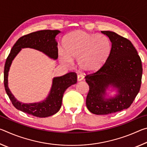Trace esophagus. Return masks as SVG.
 <instances>
[{
	"mask_svg": "<svg viewBox=\"0 0 147 147\" xmlns=\"http://www.w3.org/2000/svg\"><path fill=\"white\" fill-rule=\"evenodd\" d=\"M84 79V76L83 75H82V74H78V76H77V80H78V81H81L82 80Z\"/></svg>",
	"mask_w": 147,
	"mask_h": 147,
	"instance_id": "obj_1",
	"label": "esophagus"
}]
</instances>
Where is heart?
Segmentation results:
<instances>
[{
  "instance_id": "1",
  "label": "heart",
  "mask_w": 147,
  "mask_h": 147,
  "mask_svg": "<svg viewBox=\"0 0 147 147\" xmlns=\"http://www.w3.org/2000/svg\"><path fill=\"white\" fill-rule=\"evenodd\" d=\"M111 50V42L104 35L76 31L69 34L65 39L64 51L59 53L60 61L70 66L73 59H77L82 70L94 72L105 63Z\"/></svg>"
}]
</instances>
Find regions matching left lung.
<instances>
[{
	"label": "left lung",
	"mask_w": 147,
	"mask_h": 147,
	"mask_svg": "<svg viewBox=\"0 0 147 147\" xmlns=\"http://www.w3.org/2000/svg\"><path fill=\"white\" fill-rule=\"evenodd\" d=\"M111 43V53L102 67L85 77L89 90L86 98L89 111L108 115L127 109L140 90L143 68L141 60L130 41L115 32L101 31ZM112 86L118 93L106 98V89Z\"/></svg>",
	"instance_id": "8db88e82"
}]
</instances>
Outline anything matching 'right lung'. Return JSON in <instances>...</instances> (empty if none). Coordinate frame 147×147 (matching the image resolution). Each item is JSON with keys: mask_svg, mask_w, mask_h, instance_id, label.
Masks as SVG:
<instances>
[{"mask_svg": "<svg viewBox=\"0 0 147 147\" xmlns=\"http://www.w3.org/2000/svg\"><path fill=\"white\" fill-rule=\"evenodd\" d=\"M59 33H60V31L57 30H44L22 36L12 47L5 63L4 88L12 104L19 110L37 117H47L58 112L61 106L64 92L69 87L76 83V74L71 72L63 76L54 77L51 91L46 99L39 102L25 104L17 100L9 90L8 82V72L15 57L24 48L38 50L45 54L49 58L56 59L58 57V50L57 47L58 43L55 38Z\"/></svg>", "mask_w": 147, "mask_h": 147, "instance_id": "1", "label": "right lung"}]
</instances>
